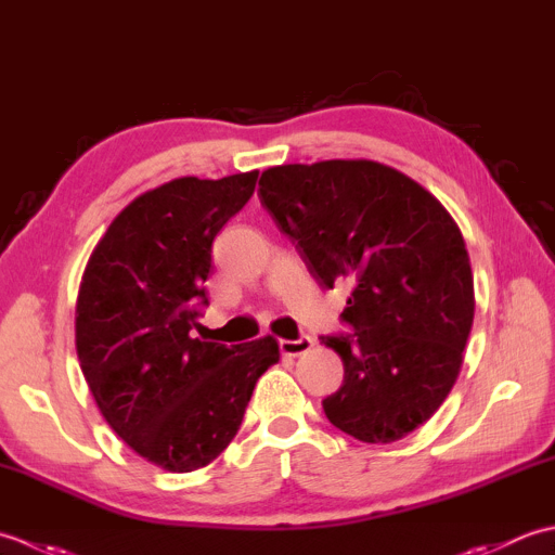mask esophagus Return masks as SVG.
I'll return each instance as SVG.
<instances>
[{"label": "esophagus", "mask_w": 555, "mask_h": 555, "mask_svg": "<svg viewBox=\"0 0 555 555\" xmlns=\"http://www.w3.org/2000/svg\"><path fill=\"white\" fill-rule=\"evenodd\" d=\"M312 346H314L312 336H300L296 340H288V338L279 340L281 352H284V356H288V358H298V356H302V352L312 350Z\"/></svg>", "instance_id": "obj_1"}]
</instances>
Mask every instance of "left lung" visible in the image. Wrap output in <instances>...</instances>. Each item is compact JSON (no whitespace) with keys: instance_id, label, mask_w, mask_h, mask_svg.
Segmentation results:
<instances>
[{"instance_id":"left-lung-1","label":"left lung","mask_w":555,"mask_h":555,"mask_svg":"<svg viewBox=\"0 0 555 555\" xmlns=\"http://www.w3.org/2000/svg\"><path fill=\"white\" fill-rule=\"evenodd\" d=\"M259 199L310 274L352 293L348 336H324L344 386L322 400L328 422L364 443H391L441 408L463 367L475 281L463 233L410 176L372 159L281 164Z\"/></svg>"}]
</instances>
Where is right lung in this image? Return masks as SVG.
<instances>
[{"label": "right lung", "mask_w": 555, "mask_h": 555, "mask_svg": "<svg viewBox=\"0 0 555 555\" xmlns=\"http://www.w3.org/2000/svg\"><path fill=\"white\" fill-rule=\"evenodd\" d=\"M259 171L183 176L138 195L92 250L76 302V350L109 427L169 473L209 465L238 434L276 338L227 348L195 338L211 243Z\"/></svg>", "instance_id": "right-lung-1"}]
</instances>
